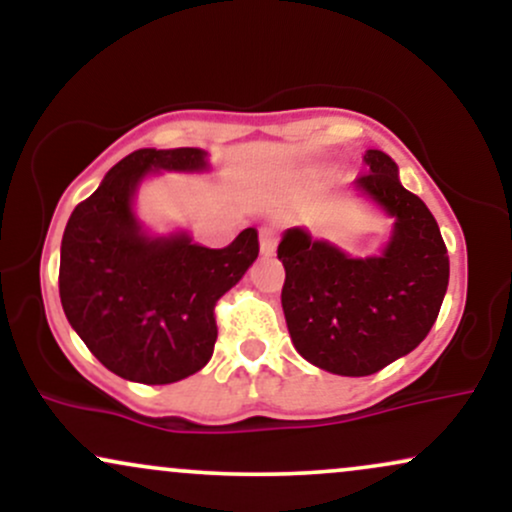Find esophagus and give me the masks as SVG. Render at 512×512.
<instances>
[{"label":"esophagus","instance_id":"obj_1","mask_svg":"<svg viewBox=\"0 0 512 512\" xmlns=\"http://www.w3.org/2000/svg\"><path fill=\"white\" fill-rule=\"evenodd\" d=\"M276 243H279V231L274 226L260 228V252L262 255H274Z\"/></svg>","mask_w":512,"mask_h":512}]
</instances>
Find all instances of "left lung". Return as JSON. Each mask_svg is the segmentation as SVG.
<instances>
[{
  "label": "left lung",
  "mask_w": 512,
  "mask_h": 512,
  "mask_svg": "<svg viewBox=\"0 0 512 512\" xmlns=\"http://www.w3.org/2000/svg\"><path fill=\"white\" fill-rule=\"evenodd\" d=\"M356 187L395 219L378 257H349L303 228H289L279 255L286 269L281 308L305 361L334 375H373L407 356L431 332L450 279L440 228L419 197L404 190L397 163L368 149Z\"/></svg>",
  "instance_id": "obj_1"
}]
</instances>
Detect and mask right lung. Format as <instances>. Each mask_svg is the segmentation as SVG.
<instances>
[{"mask_svg": "<svg viewBox=\"0 0 512 512\" xmlns=\"http://www.w3.org/2000/svg\"><path fill=\"white\" fill-rule=\"evenodd\" d=\"M202 149H139L76 204L62 236L64 315L93 356L120 378L178 383L209 363L216 301L257 260L255 228L211 250L187 233L154 238L134 216L139 182L154 170H204Z\"/></svg>", "mask_w": 512, "mask_h": 512, "instance_id": "right-lung-1", "label": "right lung"}]
</instances>
